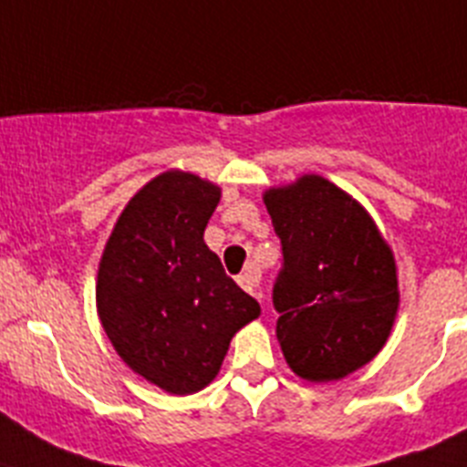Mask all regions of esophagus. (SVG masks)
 Masks as SVG:
<instances>
[{
    "label": "esophagus",
    "instance_id": "obj_1",
    "mask_svg": "<svg viewBox=\"0 0 467 467\" xmlns=\"http://www.w3.org/2000/svg\"><path fill=\"white\" fill-rule=\"evenodd\" d=\"M258 280H261V275H258L256 270H244V273L237 277V285H240L244 292L256 294L258 292Z\"/></svg>",
    "mask_w": 467,
    "mask_h": 467
}]
</instances>
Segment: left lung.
<instances>
[{
    "mask_svg": "<svg viewBox=\"0 0 467 467\" xmlns=\"http://www.w3.org/2000/svg\"><path fill=\"white\" fill-rule=\"evenodd\" d=\"M285 268L273 289L277 342L308 382H337L379 354L399 311L394 252L348 192L308 173L264 192Z\"/></svg>",
    "mask_w": 467,
    "mask_h": 467,
    "instance_id": "left-lung-1",
    "label": "left lung"
}]
</instances>
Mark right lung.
I'll use <instances>...</instances> for the list:
<instances>
[{
  "mask_svg": "<svg viewBox=\"0 0 467 467\" xmlns=\"http://www.w3.org/2000/svg\"><path fill=\"white\" fill-rule=\"evenodd\" d=\"M221 187L185 171L151 178L113 225L97 313L132 373L185 397L213 382L233 337L261 316L203 242Z\"/></svg>",
  "mask_w": 467,
  "mask_h": 467,
  "instance_id": "1",
  "label": "right lung"
}]
</instances>
